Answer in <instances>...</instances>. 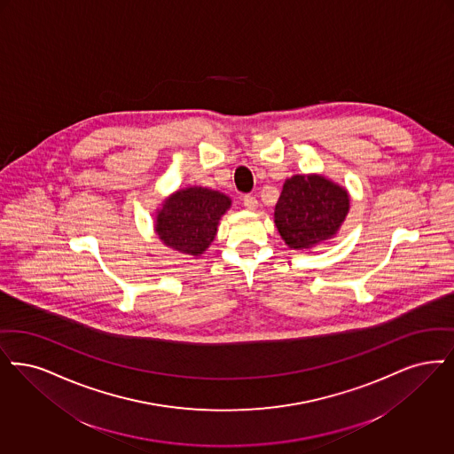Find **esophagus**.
<instances>
[{
    "instance_id": "obj_1",
    "label": "esophagus",
    "mask_w": 454,
    "mask_h": 454,
    "mask_svg": "<svg viewBox=\"0 0 454 454\" xmlns=\"http://www.w3.org/2000/svg\"><path fill=\"white\" fill-rule=\"evenodd\" d=\"M242 201H244V207H246L247 210H251V212H254V210H257V207H259L256 197H253V195H246Z\"/></svg>"
}]
</instances>
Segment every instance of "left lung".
Here are the masks:
<instances>
[{
	"mask_svg": "<svg viewBox=\"0 0 454 454\" xmlns=\"http://www.w3.org/2000/svg\"><path fill=\"white\" fill-rule=\"evenodd\" d=\"M351 208L348 190L324 175H295L283 183L275 225L290 249L310 251L334 239Z\"/></svg>",
	"mask_w": 454,
	"mask_h": 454,
	"instance_id": "8db88e82",
	"label": "left lung"
}]
</instances>
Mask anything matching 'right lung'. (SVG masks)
Wrapping results in <instances>:
<instances>
[{
	"mask_svg": "<svg viewBox=\"0 0 454 454\" xmlns=\"http://www.w3.org/2000/svg\"><path fill=\"white\" fill-rule=\"evenodd\" d=\"M232 207V198L205 188L186 186L164 198L156 212L154 231L173 251L201 256L217 236L220 218Z\"/></svg>",
	"mask_w": 454,
	"mask_h": 454,
	"instance_id": "1",
	"label": "right lung"
}]
</instances>
